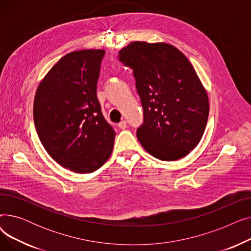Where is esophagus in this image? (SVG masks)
Masks as SVG:
<instances>
[{
  "label": "esophagus",
  "instance_id": "esophagus-1",
  "mask_svg": "<svg viewBox=\"0 0 251 251\" xmlns=\"http://www.w3.org/2000/svg\"><path fill=\"white\" fill-rule=\"evenodd\" d=\"M118 126H119V128H120V129H125L127 127V122L125 120H123V121H121L120 123L118 124Z\"/></svg>",
  "mask_w": 251,
  "mask_h": 251
}]
</instances>
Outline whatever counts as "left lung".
Instances as JSON below:
<instances>
[{"label":"left lung","mask_w":251,"mask_h":251,"mask_svg":"<svg viewBox=\"0 0 251 251\" xmlns=\"http://www.w3.org/2000/svg\"><path fill=\"white\" fill-rule=\"evenodd\" d=\"M119 60L133 70L143 108L137 138L161 161L187 155L201 141L208 118V99L188 59L168 44L130 43Z\"/></svg>","instance_id":"obj_1"}]
</instances>
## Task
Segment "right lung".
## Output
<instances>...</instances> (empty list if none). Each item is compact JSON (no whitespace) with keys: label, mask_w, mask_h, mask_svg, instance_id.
I'll return each instance as SVG.
<instances>
[{"label":"right lung","mask_w":251,"mask_h":251,"mask_svg":"<svg viewBox=\"0 0 251 251\" xmlns=\"http://www.w3.org/2000/svg\"><path fill=\"white\" fill-rule=\"evenodd\" d=\"M103 50L72 51L38 85L33 119L47 152L62 167L91 173L108 161L115 131L97 97Z\"/></svg>","instance_id":"add662e5"}]
</instances>
